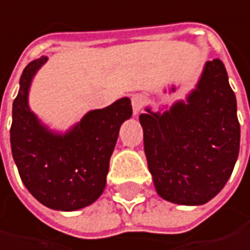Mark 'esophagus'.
Instances as JSON below:
<instances>
[{
  "label": "esophagus",
  "mask_w": 250,
  "mask_h": 250,
  "mask_svg": "<svg viewBox=\"0 0 250 250\" xmlns=\"http://www.w3.org/2000/svg\"><path fill=\"white\" fill-rule=\"evenodd\" d=\"M131 104H132V112L134 115H138L144 106V97L141 94H135L131 97Z\"/></svg>",
  "instance_id": "1"
}]
</instances>
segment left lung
Listing matches in <instances>:
<instances>
[{"mask_svg": "<svg viewBox=\"0 0 250 250\" xmlns=\"http://www.w3.org/2000/svg\"><path fill=\"white\" fill-rule=\"evenodd\" d=\"M144 153L158 194L178 205H203L229 181L240 147L236 96L220 59L206 62L186 102L140 115Z\"/></svg>", "mask_w": 250, "mask_h": 250, "instance_id": "1", "label": "left lung"}]
</instances>
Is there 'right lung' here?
<instances>
[{"label":"right lung","mask_w":250,"mask_h":250,"mask_svg":"<svg viewBox=\"0 0 250 250\" xmlns=\"http://www.w3.org/2000/svg\"><path fill=\"white\" fill-rule=\"evenodd\" d=\"M47 62H30L13 102L11 153L24 187L38 202L56 210H76L94 203L106 187L109 162L119 128L132 115L128 97L88 112L67 132L48 129L27 103L35 73Z\"/></svg>","instance_id":"obj_1"}]
</instances>
